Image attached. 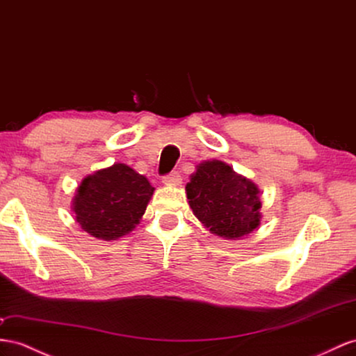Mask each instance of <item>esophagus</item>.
Returning <instances> with one entry per match:
<instances>
[{"label":"esophagus","instance_id":"esophagus-1","mask_svg":"<svg viewBox=\"0 0 356 356\" xmlns=\"http://www.w3.org/2000/svg\"><path fill=\"white\" fill-rule=\"evenodd\" d=\"M162 181L165 185H170V186H177V185L181 184V179H180L179 172L175 171V172H170V175H167V176H163Z\"/></svg>","mask_w":356,"mask_h":356}]
</instances>
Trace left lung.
I'll list each match as a JSON object with an SVG mask.
<instances>
[{
	"label": "left lung",
	"mask_w": 356,
	"mask_h": 356,
	"mask_svg": "<svg viewBox=\"0 0 356 356\" xmlns=\"http://www.w3.org/2000/svg\"><path fill=\"white\" fill-rule=\"evenodd\" d=\"M185 189L197 220L220 238L241 239L260 225L259 186L229 163L218 159L200 162Z\"/></svg>",
	"instance_id": "8db88e82"
}]
</instances>
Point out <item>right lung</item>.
Segmentation results:
<instances>
[{
    "label": "right lung",
    "instance_id": "1",
    "mask_svg": "<svg viewBox=\"0 0 356 356\" xmlns=\"http://www.w3.org/2000/svg\"><path fill=\"white\" fill-rule=\"evenodd\" d=\"M153 193L143 175L126 163H114L83 179L72 200V211L90 236L115 241L140 224Z\"/></svg>",
    "mask_w": 356,
    "mask_h": 356
}]
</instances>
